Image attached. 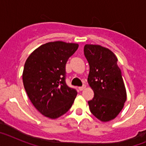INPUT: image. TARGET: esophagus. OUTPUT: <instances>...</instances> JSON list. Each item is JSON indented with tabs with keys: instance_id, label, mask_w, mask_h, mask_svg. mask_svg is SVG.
Listing matches in <instances>:
<instances>
[{
	"instance_id": "obj_1",
	"label": "esophagus",
	"mask_w": 146,
	"mask_h": 146,
	"mask_svg": "<svg viewBox=\"0 0 146 146\" xmlns=\"http://www.w3.org/2000/svg\"><path fill=\"white\" fill-rule=\"evenodd\" d=\"M86 85H83V86H81V87H79V90L80 91H83V90L86 88Z\"/></svg>"
}]
</instances>
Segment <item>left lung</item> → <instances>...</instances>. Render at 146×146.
Wrapping results in <instances>:
<instances>
[{"label":"left lung","mask_w":146,"mask_h":146,"mask_svg":"<svg viewBox=\"0 0 146 146\" xmlns=\"http://www.w3.org/2000/svg\"><path fill=\"white\" fill-rule=\"evenodd\" d=\"M84 55L90 66L88 82L94 96L88 102L94 116L103 122L119 114L126 100V91L116 56L100 45L86 44Z\"/></svg>","instance_id":"obj_1"}]
</instances>
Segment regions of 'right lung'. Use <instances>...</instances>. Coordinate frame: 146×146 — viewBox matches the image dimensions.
Listing matches in <instances>:
<instances>
[{
    "instance_id": "add662e5",
    "label": "right lung",
    "mask_w": 146,
    "mask_h": 146,
    "mask_svg": "<svg viewBox=\"0 0 146 146\" xmlns=\"http://www.w3.org/2000/svg\"><path fill=\"white\" fill-rule=\"evenodd\" d=\"M79 45L64 42H48L33 51L25 61L24 88L39 113L55 119L65 114L77 92L66 83V64Z\"/></svg>"
}]
</instances>
